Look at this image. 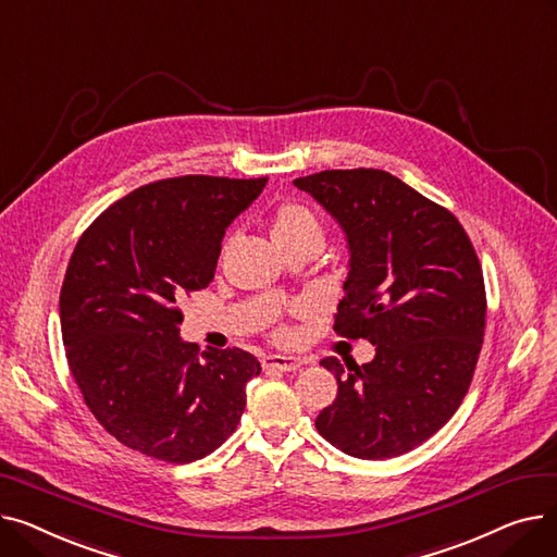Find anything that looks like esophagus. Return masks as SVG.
Masks as SVG:
<instances>
[{"mask_svg":"<svg viewBox=\"0 0 557 557\" xmlns=\"http://www.w3.org/2000/svg\"><path fill=\"white\" fill-rule=\"evenodd\" d=\"M305 363L300 357H284V355H269L261 359L263 370H280V372H294Z\"/></svg>","mask_w":557,"mask_h":557,"instance_id":"1","label":"esophagus"}]
</instances>
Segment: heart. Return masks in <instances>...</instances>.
I'll return each instance as SVG.
<instances>
[{
    "mask_svg": "<svg viewBox=\"0 0 557 557\" xmlns=\"http://www.w3.org/2000/svg\"><path fill=\"white\" fill-rule=\"evenodd\" d=\"M305 232L320 234V227H318L313 214L307 208H302V205L290 202V205H284V208L277 210L275 221H273V237H275V242L298 237V234H305Z\"/></svg>",
    "mask_w": 557,
    "mask_h": 557,
    "instance_id": "heart-1",
    "label": "heart"
}]
</instances>
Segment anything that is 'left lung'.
<instances>
[{
    "label": "left lung",
    "instance_id": "obj_1",
    "mask_svg": "<svg viewBox=\"0 0 557 557\" xmlns=\"http://www.w3.org/2000/svg\"><path fill=\"white\" fill-rule=\"evenodd\" d=\"M294 185L345 234L334 332L374 345L363 366L320 361L338 393L315 429L347 456H401L443 429L470 388L485 330L479 257L451 212L388 171H320Z\"/></svg>",
    "mask_w": 557,
    "mask_h": 557
}]
</instances>
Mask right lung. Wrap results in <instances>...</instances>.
Returning a JSON list of instances; mask_svg holds the SVG:
<instances>
[{"label":"right lung","mask_w":557,"mask_h":557,"mask_svg":"<svg viewBox=\"0 0 557 557\" xmlns=\"http://www.w3.org/2000/svg\"><path fill=\"white\" fill-rule=\"evenodd\" d=\"M269 178H183L116 200L78 239L61 288L70 370L95 418L126 447L166 462L212 454L237 429L244 349L196 357L178 300L214 280L227 225Z\"/></svg>","instance_id":"right-lung-1"}]
</instances>
